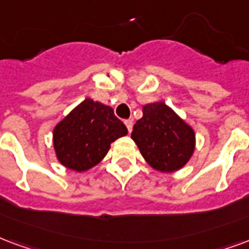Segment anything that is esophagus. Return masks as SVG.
I'll return each mask as SVG.
<instances>
[{
	"mask_svg": "<svg viewBox=\"0 0 249 249\" xmlns=\"http://www.w3.org/2000/svg\"><path fill=\"white\" fill-rule=\"evenodd\" d=\"M125 125H126V129H128V132H132V129H133V121L132 120H125L124 121Z\"/></svg>",
	"mask_w": 249,
	"mask_h": 249,
	"instance_id": "34e87169",
	"label": "esophagus"
}]
</instances>
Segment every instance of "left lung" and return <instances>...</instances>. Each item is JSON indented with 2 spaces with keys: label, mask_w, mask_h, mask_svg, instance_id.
<instances>
[{
  "label": "left lung",
  "mask_w": 249,
  "mask_h": 249,
  "mask_svg": "<svg viewBox=\"0 0 249 249\" xmlns=\"http://www.w3.org/2000/svg\"><path fill=\"white\" fill-rule=\"evenodd\" d=\"M142 112L132 132L142 157L150 166L163 173L185 166L194 153L193 128L163 103L148 104Z\"/></svg>",
  "instance_id": "obj_1"
}]
</instances>
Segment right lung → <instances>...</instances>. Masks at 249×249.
Wrapping results in <instances>:
<instances>
[{
    "label": "right lung",
    "mask_w": 249,
    "mask_h": 249,
    "mask_svg": "<svg viewBox=\"0 0 249 249\" xmlns=\"http://www.w3.org/2000/svg\"><path fill=\"white\" fill-rule=\"evenodd\" d=\"M126 133L110 107L86 99L55 126L56 157L71 170H88L106 157L110 143Z\"/></svg>",
    "instance_id": "obj_1"
}]
</instances>
